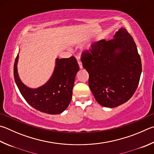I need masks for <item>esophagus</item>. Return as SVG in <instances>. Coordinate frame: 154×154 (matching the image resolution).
<instances>
[{"instance_id": "esophagus-1", "label": "esophagus", "mask_w": 154, "mask_h": 154, "mask_svg": "<svg viewBox=\"0 0 154 154\" xmlns=\"http://www.w3.org/2000/svg\"><path fill=\"white\" fill-rule=\"evenodd\" d=\"M78 64H79V68L81 69H83V65H82V63L81 62V61H78Z\"/></svg>"}]
</instances>
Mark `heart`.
Instances as JSON below:
<instances>
[{
  "instance_id": "heart-1",
  "label": "heart",
  "mask_w": 154,
  "mask_h": 154,
  "mask_svg": "<svg viewBox=\"0 0 154 154\" xmlns=\"http://www.w3.org/2000/svg\"><path fill=\"white\" fill-rule=\"evenodd\" d=\"M90 49H91V47L89 46V47H88V51H89V50H90Z\"/></svg>"
}]
</instances>
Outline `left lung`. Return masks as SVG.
Returning <instances> with one entry per match:
<instances>
[{"instance_id": "obj_1", "label": "left lung", "mask_w": 154, "mask_h": 154, "mask_svg": "<svg viewBox=\"0 0 154 154\" xmlns=\"http://www.w3.org/2000/svg\"><path fill=\"white\" fill-rule=\"evenodd\" d=\"M81 59L89 73V88L100 105L114 108L133 96L140 79L141 60L127 29L121 27L112 40L95 42Z\"/></svg>"}]
</instances>
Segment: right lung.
Masks as SVG:
<instances>
[{"label":"right lung","instance_id":"1","mask_svg":"<svg viewBox=\"0 0 154 154\" xmlns=\"http://www.w3.org/2000/svg\"><path fill=\"white\" fill-rule=\"evenodd\" d=\"M17 54L14 63V78L19 91L28 104L42 112L62 113L71 101L75 78L79 70L76 58H57L52 77L46 84L37 89L25 85L17 72Z\"/></svg>","mask_w":154,"mask_h":154}]
</instances>
